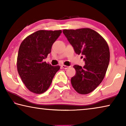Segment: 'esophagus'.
<instances>
[{
	"instance_id": "1",
	"label": "esophagus",
	"mask_w": 126,
	"mask_h": 126,
	"mask_svg": "<svg viewBox=\"0 0 126 126\" xmlns=\"http://www.w3.org/2000/svg\"><path fill=\"white\" fill-rule=\"evenodd\" d=\"M61 67H62V68H64V69H67L70 67L69 66H67V65H62Z\"/></svg>"
}]
</instances>
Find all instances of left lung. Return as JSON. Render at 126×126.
<instances>
[{"label": "left lung", "instance_id": "8db88e82", "mask_svg": "<svg viewBox=\"0 0 126 126\" xmlns=\"http://www.w3.org/2000/svg\"><path fill=\"white\" fill-rule=\"evenodd\" d=\"M63 33L75 52L85 58L83 67L75 65L76 74L71 78L73 88L77 92L86 94L101 84L106 74L110 61V51L104 38L89 28L64 29Z\"/></svg>", "mask_w": 126, "mask_h": 126}]
</instances>
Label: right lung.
Instances as JSON below:
<instances>
[{
	"mask_svg": "<svg viewBox=\"0 0 126 126\" xmlns=\"http://www.w3.org/2000/svg\"><path fill=\"white\" fill-rule=\"evenodd\" d=\"M62 33L59 31L41 30L24 39L18 50L17 67L22 82L30 91L41 94L51 85L60 69L44 62L51 52L52 44Z\"/></svg>",
	"mask_w": 126,
	"mask_h": 126,
	"instance_id": "add662e5",
	"label": "right lung"
}]
</instances>
